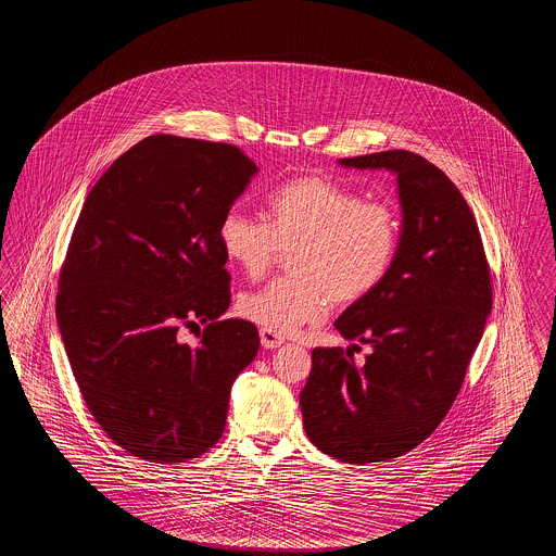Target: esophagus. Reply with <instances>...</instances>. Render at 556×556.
<instances>
[{
    "instance_id": "obj_1",
    "label": "esophagus",
    "mask_w": 556,
    "mask_h": 556,
    "mask_svg": "<svg viewBox=\"0 0 556 556\" xmlns=\"http://www.w3.org/2000/svg\"><path fill=\"white\" fill-rule=\"evenodd\" d=\"M286 342V338L281 336V333H277V331H270V329H261V344L268 348V350H273V348H279V345Z\"/></svg>"
}]
</instances>
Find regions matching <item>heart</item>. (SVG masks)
<instances>
[{
	"instance_id": "1",
	"label": "heart",
	"mask_w": 556,
	"mask_h": 556,
	"mask_svg": "<svg viewBox=\"0 0 556 556\" xmlns=\"http://www.w3.org/2000/svg\"><path fill=\"white\" fill-rule=\"evenodd\" d=\"M268 223L231 208L218 223L229 265L263 277L291 250L290 277L248 291L239 317L288 333L325 315L329 300L354 304L377 290L396 258L400 220L390 204L367 202L358 191L325 177H298L266 200Z\"/></svg>"
}]
</instances>
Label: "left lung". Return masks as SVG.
I'll return each mask as SVG.
<instances>
[{
    "instance_id": "obj_1",
    "label": "left lung",
    "mask_w": 556,
    "mask_h": 556,
    "mask_svg": "<svg viewBox=\"0 0 556 556\" xmlns=\"http://www.w3.org/2000/svg\"><path fill=\"white\" fill-rule=\"evenodd\" d=\"M340 164L392 170L402 206L388 277L336 320L354 350L370 345L365 365L350 348H315L300 394L311 442L363 465L402 456L442 424L492 311V283L476 216L435 164L406 150Z\"/></svg>"
}]
</instances>
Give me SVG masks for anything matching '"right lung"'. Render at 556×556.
<instances>
[{"mask_svg":"<svg viewBox=\"0 0 556 556\" xmlns=\"http://www.w3.org/2000/svg\"><path fill=\"white\" fill-rule=\"evenodd\" d=\"M256 173L236 146L150 135L83 204L58 327L89 413L132 456L170 465L211 450L231 386L258 354L252 323L218 320L231 304L218 223ZM198 321L201 342L179 343Z\"/></svg>","mask_w":556,"mask_h":556,"instance_id":"obj_1","label":"right lung"}]
</instances>
